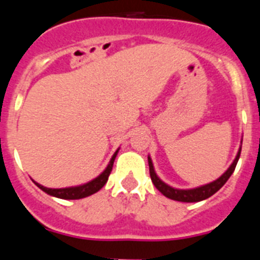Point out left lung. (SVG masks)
I'll return each mask as SVG.
<instances>
[{
  "label": "left lung",
  "mask_w": 260,
  "mask_h": 260,
  "mask_svg": "<svg viewBox=\"0 0 260 260\" xmlns=\"http://www.w3.org/2000/svg\"><path fill=\"white\" fill-rule=\"evenodd\" d=\"M241 155V147L238 150L237 156L234 158V161L232 162L231 167L228 168V171L225 172L221 177H219L217 180L213 181V182L207 183V185L199 186V187H195V189H189V190H181V189H174L172 186L167 185L165 182H162L155 173V169H153V164L151 157L148 156V165H150V176L151 180H152L153 185H155L156 189L161 192L162 195H165L167 198L173 199L177 202H186V203H192V202H201L204 199L210 198L211 195L215 194L216 191H219L222 186L225 185V182L229 180V177L233 174L234 169H236V165L238 162V158Z\"/></svg>",
  "instance_id": "8db88e82"
}]
</instances>
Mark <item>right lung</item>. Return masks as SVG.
Masks as SVG:
<instances>
[{
    "label": "right lung",
    "instance_id": "obj_1",
    "mask_svg": "<svg viewBox=\"0 0 260 260\" xmlns=\"http://www.w3.org/2000/svg\"><path fill=\"white\" fill-rule=\"evenodd\" d=\"M117 152H118V150H117L116 152H114V155L112 156L109 164H108V167L105 168V171L103 172L100 176L96 177L95 180L89 181V182L84 183V185L75 186V187H65V189H49V187H44V186L40 185V183L38 182L35 183L39 189H41L43 191L47 192V194L52 195V197H56V198H61V199L86 198V197H89V195L98 192L99 190L102 189L103 186L107 183L108 177H109L110 172H112V168H113V162H114V158H116L117 156Z\"/></svg>",
    "mask_w": 260,
    "mask_h": 260
}]
</instances>
